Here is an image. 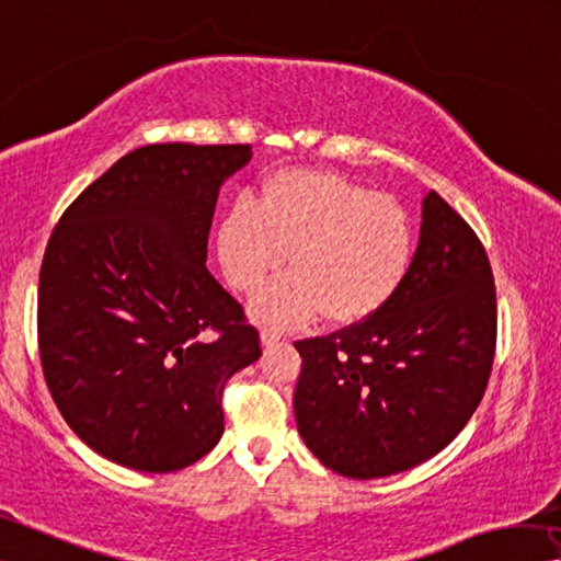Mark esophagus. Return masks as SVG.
<instances>
[{
	"instance_id": "esophagus-1",
	"label": "esophagus",
	"mask_w": 561,
	"mask_h": 561,
	"mask_svg": "<svg viewBox=\"0 0 561 561\" xmlns=\"http://www.w3.org/2000/svg\"><path fill=\"white\" fill-rule=\"evenodd\" d=\"M260 340H262V344H264V346H270V344H274V342H279V340H282V332H279V329L264 327L262 332H260Z\"/></svg>"
}]
</instances>
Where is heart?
Listing matches in <instances>:
<instances>
[{
	"mask_svg": "<svg viewBox=\"0 0 561 561\" xmlns=\"http://www.w3.org/2000/svg\"><path fill=\"white\" fill-rule=\"evenodd\" d=\"M217 252L229 284L260 289L289 256V277L254 299L272 324H357L397 295L414 254L409 211L387 194L334 172L287 169L260 199L237 202L221 219Z\"/></svg>",
	"mask_w": 561,
	"mask_h": 561,
	"instance_id": "heart-1",
	"label": "heart"
}]
</instances>
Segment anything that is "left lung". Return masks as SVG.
<instances>
[{"mask_svg":"<svg viewBox=\"0 0 561 561\" xmlns=\"http://www.w3.org/2000/svg\"><path fill=\"white\" fill-rule=\"evenodd\" d=\"M295 416L324 467L399 474L442 451L484 397L496 350V289L484 244L437 192L397 295L377 314L295 342Z\"/></svg>","mask_w":561,"mask_h":561,"instance_id":"obj_1","label":"left lung"}]
</instances>
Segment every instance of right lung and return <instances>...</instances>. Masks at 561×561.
Masks as SVG:
<instances>
[{
	"mask_svg": "<svg viewBox=\"0 0 561 561\" xmlns=\"http://www.w3.org/2000/svg\"><path fill=\"white\" fill-rule=\"evenodd\" d=\"M249 145H147L69 204L39 270L44 381L72 432L137 472L194 465L225 432L227 379L260 332L207 272L221 182Z\"/></svg>",
	"mask_w": 561,
	"mask_h": 561,
	"instance_id": "add662e5",
	"label": "right lung"
}]
</instances>
